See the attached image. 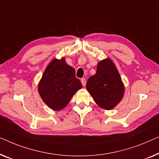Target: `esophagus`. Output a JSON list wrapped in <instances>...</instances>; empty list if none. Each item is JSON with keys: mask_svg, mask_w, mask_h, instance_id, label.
<instances>
[{"mask_svg": "<svg viewBox=\"0 0 159 159\" xmlns=\"http://www.w3.org/2000/svg\"><path fill=\"white\" fill-rule=\"evenodd\" d=\"M80 81H81V84L84 86H86V79H84V78H82L81 79H80Z\"/></svg>", "mask_w": 159, "mask_h": 159, "instance_id": "esophagus-1", "label": "esophagus"}]
</instances>
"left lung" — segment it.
I'll use <instances>...</instances> for the list:
<instances>
[{
  "instance_id": "obj_1",
  "label": "left lung",
  "mask_w": 159,
  "mask_h": 159,
  "mask_svg": "<svg viewBox=\"0 0 159 159\" xmlns=\"http://www.w3.org/2000/svg\"><path fill=\"white\" fill-rule=\"evenodd\" d=\"M86 89L95 102L107 110L121 101L125 91L119 72L109 58L99 62L96 74L87 80Z\"/></svg>"
}]
</instances>
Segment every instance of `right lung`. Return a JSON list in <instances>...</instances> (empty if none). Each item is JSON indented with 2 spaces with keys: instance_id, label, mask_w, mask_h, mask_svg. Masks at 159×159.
I'll return each instance as SVG.
<instances>
[{
  "instance_id": "1",
  "label": "right lung",
  "mask_w": 159,
  "mask_h": 159,
  "mask_svg": "<svg viewBox=\"0 0 159 159\" xmlns=\"http://www.w3.org/2000/svg\"><path fill=\"white\" fill-rule=\"evenodd\" d=\"M83 87L75 77V70L66 63L64 58L54 59L47 67L38 89L44 102L54 110H60Z\"/></svg>"
}]
</instances>
